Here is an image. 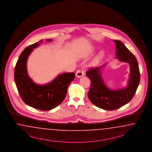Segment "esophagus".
<instances>
[{"instance_id":"esophagus-1","label":"esophagus","mask_w":152,"mask_h":152,"mask_svg":"<svg viewBox=\"0 0 152 152\" xmlns=\"http://www.w3.org/2000/svg\"><path fill=\"white\" fill-rule=\"evenodd\" d=\"M83 75H84V72L83 69H78L76 72V76L78 78L82 77Z\"/></svg>"}]
</instances>
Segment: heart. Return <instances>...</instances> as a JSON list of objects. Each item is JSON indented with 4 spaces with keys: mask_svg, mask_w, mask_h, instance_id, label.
<instances>
[{
    "mask_svg": "<svg viewBox=\"0 0 152 152\" xmlns=\"http://www.w3.org/2000/svg\"><path fill=\"white\" fill-rule=\"evenodd\" d=\"M104 55V52H103V51H101V52H100V53L99 54L98 56L97 57V58H96V60H95V62H96V63H97L98 62H99V61L101 60V58L103 57Z\"/></svg>",
    "mask_w": 152,
    "mask_h": 152,
    "instance_id": "obj_1",
    "label": "heart"
}]
</instances>
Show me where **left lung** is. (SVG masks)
Listing matches in <instances>:
<instances>
[{"label": "left lung", "instance_id": "left-lung-1", "mask_svg": "<svg viewBox=\"0 0 152 152\" xmlns=\"http://www.w3.org/2000/svg\"><path fill=\"white\" fill-rule=\"evenodd\" d=\"M116 44V58L130 64V72L128 86L117 90L107 88L101 76V69L105 64L88 69L86 75L91 80L88 97L94 105L106 110H114L128 104L132 99L140 82V72L137 60L133 54L119 41Z\"/></svg>", "mask_w": 152, "mask_h": 152}]
</instances>
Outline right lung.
<instances>
[{"label":"right lung","mask_w":152,"mask_h":152,"mask_svg":"<svg viewBox=\"0 0 152 152\" xmlns=\"http://www.w3.org/2000/svg\"><path fill=\"white\" fill-rule=\"evenodd\" d=\"M52 41L51 39L46 40ZM43 40L26 47L21 53L15 67L14 80L22 100L28 106L40 110H50L58 106L64 100L69 83L74 80V72L59 75L51 83L38 85L28 74L27 61L34 48Z\"/></svg>","instance_id":"add662e5"}]
</instances>
